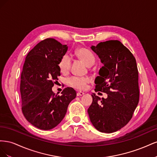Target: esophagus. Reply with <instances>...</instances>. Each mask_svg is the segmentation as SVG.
<instances>
[{
  "label": "esophagus",
  "instance_id": "obj_1",
  "mask_svg": "<svg viewBox=\"0 0 157 157\" xmlns=\"http://www.w3.org/2000/svg\"><path fill=\"white\" fill-rule=\"evenodd\" d=\"M84 94L83 93V92H77V96H83Z\"/></svg>",
  "mask_w": 157,
  "mask_h": 157
}]
</instances>
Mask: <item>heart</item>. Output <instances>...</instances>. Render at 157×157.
I'll return each instance as SVG.
<instances>
[{"label":"heart","instance_id":"heart-1","mask_svg":"<svg viewBox=\"0 0 157 157\" xmlns=\"http://www.w3.org/2000/svg\"><path fill=\"white\" fill-rule=\"evenodd\" d=\"M75 54L88 66L92 65L96 60L92 52L84 48H78L75 51ZM71 63V61L70 57L67 54L63 56L59 63V67L61 72L67 73L70 69ZM90 82V78L88 77H73L69 80L70 86L78 90H84L86 89Z\"/></svg>","mask_w":157,"mask_h":157}]
</instances>
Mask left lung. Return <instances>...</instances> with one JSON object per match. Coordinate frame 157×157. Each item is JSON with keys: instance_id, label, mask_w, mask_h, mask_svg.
Returning a JSON list of instances; mask_svg holds the SVG:
<instances>
[{"instance_id": "left-lung-1", "label": "left lung", "mask_w": 157, "mask_h": 157, "mask_svg": "<svg viewBox=\"0 0 157 157\" xmlns=\"http://www.w3.org/2000/svg\"><path fill=\"white\" fill-rule=\"evenodd\" d=\"M91 49L103 64L95 79V91L106 93L107 98L101 99L94 93L88 115L98 131L113 133L128 124L139 102L136 61L131 52L117 40L99 42Z\"/></svg>"}]
</instances>
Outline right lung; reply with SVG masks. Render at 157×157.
Masks as SVG:
<instances>
[{"label": "right lung", "instance_id": "add662e5", "mask_svg": "<svg viewBox=\"0 0 157 157\" xmlns=\"http://www.w3.org/2000/svg\"><path fill=\"white\" fill-rule=\"evenodd\" d=\"M68 49L54 39L40 41L25 58L21 75L20 92L23 115L32 125L48 130L58 126L76 98L75 90L65 88L61 96L52 92L60 76L59 63Z\"/></svg>", "mask_w": 157, "mask_h": 157}]
</instances>
